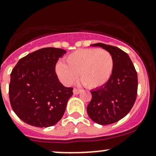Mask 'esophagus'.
I'll list each match as a JSON object with an SVG mask.
<instances>
[{"mask_svg":"<svg viewBox=\"0 0 156 156\" xmlns=\"http://www.w3.org/2000/svg\"><path fill=\"white\" fill-rule=\"evenodd\" d=\"M81 90H78L76 89V88H74L73 89V94H75V95H77V94H79L80 93H81Z\"/></svg>","mask_w":156,"mask_h":156,"instance_id":"obj_1","label":"esophagus"}]
</instances>
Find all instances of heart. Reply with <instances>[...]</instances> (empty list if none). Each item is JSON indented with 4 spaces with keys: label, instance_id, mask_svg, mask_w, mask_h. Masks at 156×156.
<instances>
[{
    "label": "heart",
    "instance_id": "b5f03b06",
    "mask_svg": "<svg viewBox=\"0 0 156 156\" xmlns=\"http://www.w3.org/2000/svg\"><path fill=\"white\" fill-rule=\"evenodd\" d=\"M114 68V58L109 52L97 48H87L70 53L66 58V64H56V72L65 85H71L78 75L84 86L94 89L107 84Z\"/></svg>",
    "mask_w": 156,
    "mask_h": 156
}]
</instances>
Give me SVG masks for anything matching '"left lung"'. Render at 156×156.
Wrapping results in <instances>:
<instances>
[{
    "mask_svg": "<svg viewBox=\"0 0 156 156\" xmlns=\"http://www.w3.org/2000/svg\"><path fill=\"white\" fill-rule=\"evenodd\" d=\"M112 55L115 68L107 84L90 90L92 99L87 107L91 120L101 125L119 122L130 111L136 98L137 73L131 59L122 50L116 47L97 43Z\"/></svg>",
    "mask_w": 156,
    "mask_h": 156,
    "instance_id": "8db88e82",
    "label": "left lung"
}]
</instances>
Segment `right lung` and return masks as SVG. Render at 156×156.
<instances>
[{"mask_svg":"<svg viewBox=\"0 0 156 156\" xmlns=\"http://www.w3.org/2000/svg\"><path fill=\"white\" fill-rule=\"evenodd\" d=\"M63 49L45 48L19 60L10 74L9 97L16 115L30 125L48 127L63 116L72 87L59 82L55 67Z\"/></svg>","mask_w":156,"mask_h":156,"instance_id":"add662e5","label":"right lung"}]
</instances>
